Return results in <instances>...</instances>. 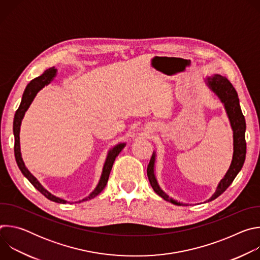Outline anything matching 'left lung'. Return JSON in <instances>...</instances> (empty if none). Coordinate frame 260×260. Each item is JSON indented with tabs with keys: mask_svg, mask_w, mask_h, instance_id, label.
Wrapping results in <instances>:
<instances>
[{
	"mask_svg": "<svg viewBox=\"0 0 260 260\" xmlns=\"http://www.w3.org/2000/svg\"><path fill=\"white\" fill-rule=\"evenodd\" d=\"M208 83L211 89L219 96L221 102L224 104L225 110L228 112L233 131H234V156H233L232 165L226 175L224 176V178L220 181L219 185L217 186V190L209 200V202H211L217 199L219 196H221L229 188L230 185L233 183V181L235 180V178L243 168V165L246 158L247 147H246V140H245L246 121L242 113L238 93L235 87L226 77L221 76V75H214L213 77L209 78ZM154 160H155V154L153 153L150 159V162L147 168V176H148V179H149L151 187L153 188L155 193H157L167 202H171L172 204L177 206H182V204L171 199L158 186L156 178L154 176Z\"/></svg>",
	"mask_w": 260,
	"mask_h": 260,
	"instance_id": "obj_1",
	"label": "left lung"
}]
</instances>
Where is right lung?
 <instances>
[{
    "label": "right lung",
    "mask_w": 260,
    "mask_h": 260,
    "mask_svg": "<svg viewBox=\"0 0 260 260\" xmlns=\"http://www.w3.org/2000/svg\"><path fill=\"white\" fill-rule=\"evenodd\" d=\"M56 73V70L54 68H49L48 70H46L41 76L37 77L35 79H32L25 87L24 89V92H23V95H22V99H21V103L18 107V109L16 110V113L14 115V121H13V133H14V155H15V159H16V162H17V166L19 168V170L21 171V173L23 174V176L32 184V186L37 189L39 190L45 198H47L48 200L52 201V202H55V203H60V204H66L67 202L61 200V199H58L54 196H52L50 192H48L45 188H43L42 185L38 182V180H37L28 171L27 169L25 168L23 161H22V158H21V154H20V146H19V129H20V123H21V120L23 118V115L25 113V111L27 110V108L29 107L30 103L32 102L34 98L36 96V94L38 93V91L40 89H42L45 85H47L51 80L52 78L54 77ZM125 146V144H119L117 146H115L112 150H111L107 156V159H106V162L104 165V169H103V174H102V177H101V180L98 184L96 188L85 199L82 200L83 201H88V200H91L93 199L94 197H96L98 194H100L103 189L106 187L107 185V182H108V179H109V175H110V172L111 170H112V167H113V164H114V160L115 158L118 156V154L121 152V150L123 149Z\"/></svg>",
    "instance_id": "1"
}]
</instances>
